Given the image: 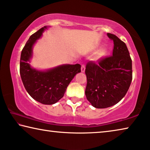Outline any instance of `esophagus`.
Here are the masks:
<instances>
[{
    "label": "esophagus",
    "instance_id": "1",
    "mask_svg": "<svg viewBox=\"0 0 150 150\" xmlns=\"http://www.w3.org/2000/svg\"><path fill=\"white\" fill-rule=\"evenodd\" d=\"M85 69H86V67L84 65H82V67H81V71H82V72H85Z\"/></svg>",
    "mask_w": 150,
    "mask_h": 150
}]
</instances>
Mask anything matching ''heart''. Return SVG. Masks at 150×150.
I'll return each mask as SVG.
<instances>
[{"label":"heart","mask_w":150,"mask_h":150,"mask_svg":"<svg viewBox=\"0 0 150 150\" xmlns=\"http://www.w3.org/2000/svg\"><path fill=\"white\" fill-rule=\"evenodd\" d=\"M99 46H97V47H99ZM108 53V49L105 47L102 48L96 54V60H101V59L104 58L105 56H106Z\"/></svg>","instance_id":"heart-1"}]
</instances>
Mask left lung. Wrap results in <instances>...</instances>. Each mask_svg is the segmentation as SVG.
<instances>
[{
    "label": "left lung",
    "instance_id": "8db88e82",
    "mask_svg": "<svg viewBox=\"0 0 150 150\" xmlns=\"http://www.w3.org/2000/svg\"><path fill=\"white\" fill-rule=\"evenodd\" d=\"M107 35L114 42L112 56L102 59L98 64L88 62L85 70L86 96L96 108L118 103L126 94L132 80V59L126 44L114 34Z\"/></svg>",
    "mask_w": 150,
    "mask_h": 150
}]
</instances>
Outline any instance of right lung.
<instances>
[{"label": "right lung", "instance_id": "right-lung-1", "mask_svg": "<svg viewBox=\"0 0 150 150\" xmlns=\"http://www.w3.org/2000/svg\"><path fill=\"white\" fill-rule=\"evenodd\" d=\"M48 27H42L27 41L21 52L20 74L26 90L34 100L41 104L52 105L64 96L71 81L81 72V66L79 64H63L45 70L32 67L30 62L33 46Z\"/></svg>", "mask_w": 150, "mask_h": 150}]
</instances>
